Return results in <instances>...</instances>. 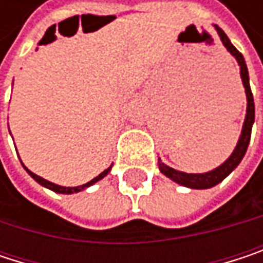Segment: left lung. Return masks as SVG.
I'll return each mask as SVG.
<instances>
[{"instance_id": "1", "label": "left lung", "mask_w": 263, "mask_h": 263, "mask_svg": "<svg viewBox=\"0 0 263 263\" xmlns=\"http://www.w3.org/2000/svg\"><path fill=\"white\" fill-rule=\"evenodd\" d=\"M215 28H216L224 47L230 51L232 56H235V59L239 64L240 79H242L243 88H245V94H247V114H245L242 132H240V137H239V141H237L233 154L221 166H218L216 169H213L210 172H205V174H185V172H180V171H177L174 167H169L167 164L161 163V160H158V167H160L161 174H164L167 178H171L172 181H175L177 184H181V185L190 187V189H210V187L221 183L226 177H229L236 169L237 164L240 163V160L243 158V155L247 152V147H248V143H250V138H251V128H253V123H254V100H253V92H251V88H250V78H248V68H247L245 59L239 53L236 47L230 42V39L224 33V30L219 28L218 26H215Z\"/></svg>"}]
</instances>
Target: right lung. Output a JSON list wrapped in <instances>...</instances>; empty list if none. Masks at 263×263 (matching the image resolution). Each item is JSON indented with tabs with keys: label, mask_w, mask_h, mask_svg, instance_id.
I'll list each match as a JSON object with an SVG mask.
<instances>
[{
	"label": "right lung",
	"mask_w": 263,
	"mask_h": 263,
	"mask_svg": "<svg viewBox=\"0 0 263 263\" xmlns=\"http://www.w3.org/2000/svg\"><path fill=\"white\" fill-rule=\"evenodd\" d=\"M21 164H23V161H21ZM24 166V164H23ZM111 167L112 166H109L106 171H103L99 177H96V178H92L91 181H88L86 184H82V185H78V187H64V185H58V184L51 183V181H48V180H44L42 177H39V175H36V174H33L31 171H28L26 166H24V169H26L27 172H28V175L36 181V183H39L41 185H44V187H47V189H50V190H53V192H56V193H65V195H70V193H78V192H82V190H85L86 187H89V185H92L94 183H97L99 180H102L103 177H106L109 172H111Z\"/></svg>",
	"instance_id": "add662e5"
}]
</instances>
